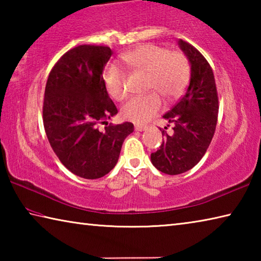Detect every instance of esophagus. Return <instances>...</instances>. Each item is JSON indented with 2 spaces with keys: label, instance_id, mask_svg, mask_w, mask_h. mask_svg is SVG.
I'll use <instances>...</instances> for the list:
<instances>
[{
  "label": "esophagus",
  "instance_id": "esophagus-1",
  "mask_svg": "<svg viewBox=\"0 0 261 261\" xmlns=\"http://www.w3.org/2000/svg\"><path fill=\"white\" fill-rule=\"evenodd\" d=\"M147 126L146 125H135V130L136 131H144L146 130Z\"/></svg>",
  "mask_w": 261,
  "mask_h": 261
}]
</instances>
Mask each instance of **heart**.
Wrapping results in <instances>:
<instances>
[{
  "label": "heart",
  "instance_id": "heart-1",
  "mask_svg": "<svg viewBox=\"0 0 261 261\" xmlns=\"http://www.w3.org/2000/svg\"><path fill=\"white\" fill-rule=\"evenodd\" d=\"M127 65L147 74L146 91H155L166 99H175L183 93L190 77L189 62L182 53L170 51L166 47L146 43L122 55ZM106 88L113 99L126 98L125 76L115 65H110L102 74ZM155 92L136 96L123 106L122 115L135 123H145L161 109V100Z\"/></svg>",
  "mask_w": 261,
  "mask_h": 261
}]
</instances>
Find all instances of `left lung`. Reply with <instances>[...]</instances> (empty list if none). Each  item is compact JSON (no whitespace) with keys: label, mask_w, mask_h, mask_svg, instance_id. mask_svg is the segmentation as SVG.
<instances>
[{"label":"left lung","mask_w":261,"mask_h":261,"mask_svg":"<svg viewBox=\"0 0 261 261\" xmlns=\"http://www.w3.org/2000/svg\"><path fill=\"white\" fill-rule=\"evenodd\" d=\"M178 43L191 64L190 84L178 102L163 115L173 124V134L169 136L160 129L165 140L151 154L153 166L167 175L185 173L201 160L214 136L219 114L218 91L210 63L189 42Z\"/></svg>","instance_id":"8db88e82"}]
</instances>
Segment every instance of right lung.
Returning a JSON list of instances; mask_svg holds the SVG:
<instances>
[{"label": "right lung", "instance_id": "add662e5", "mask_svg": "<svg viewBox=\"0 0 261 261\" xmlns=\"http://www.w3.org/2000/svg\"><path fill=\"white\" fill-rule=\"evenodd\" d=\"M112 55L108 46L74 47L56 62L46 84L42 120L48 141L62 165L86 179L113 169L123 141L134 131L130 122H106L117 114L102 78Z\"/></svg>", "mask_w": 261, "mask_h": 261}]
</instances>
